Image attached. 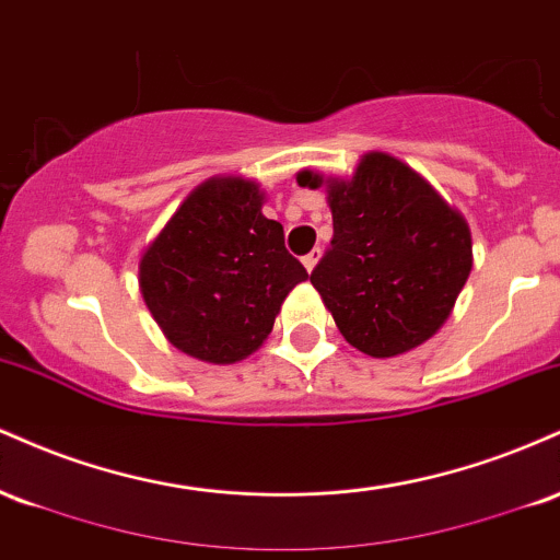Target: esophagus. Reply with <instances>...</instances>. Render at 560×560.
Returning <instances> with one entry per match:
<instances>
[{"label":"esophagus","instance_id":"1","mask_svg":"<svg viewBox=\"0 0 560 560\" xmlns=\"http://www.w3.org/2000/svg\"><path fill=\"white\" fill-rule=\"evenodd\" d=\"M320 260V249H313V253H307L305 258H302V262H305V268L307 271H313V268H316V262Z\"/></svg>","mask_w":560,"mask_h":560}]
</instances>
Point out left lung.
<instances>
[{"label":"left lung","mask_w":560,"mask_h":560,"mask_svg":"<svg viewBox=\"0 0 560 560\" xmlns=\"http://www.w3.org/2000/svg\"><path fill=\"white\" fill-rule=\"evenodd\" d=\"M300 186L324 184L302 171ZM334 236L311 281L352 347L400 355L445 324L468 273L466 221L400 160L371 152L350 182H329Z\"/></svg>","instance_id":"8db88e82"}]
</instances>
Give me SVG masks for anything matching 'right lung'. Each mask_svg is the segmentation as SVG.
<instances>
[{"instance_id":"add662e5","label":"right lung","mask_w":560,"mask_h":560,"mask_svg":"<svg viewBox=\"0 0 560 560\" xmlns=\"http://www.w3.org/2000/svg\"><path fill=\"white\" fill-rule=\"evenodd\" d=\"M244 178H213L184 199L139 266V287L171 345L208 363L242 361L307 279L284 226Z\"/></svg>"}]
</instances>
